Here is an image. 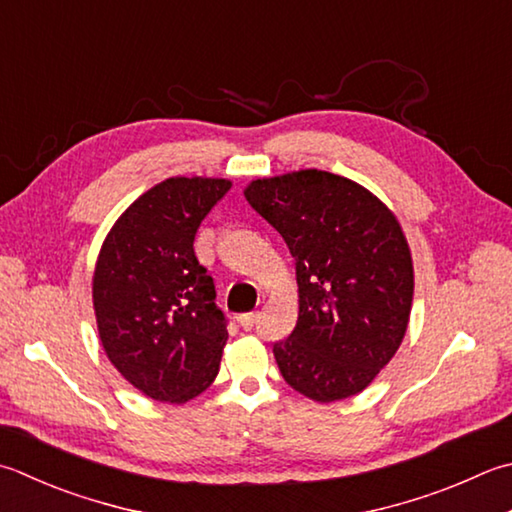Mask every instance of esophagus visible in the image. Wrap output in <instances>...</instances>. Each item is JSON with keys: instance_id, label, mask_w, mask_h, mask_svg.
Returning a JSON list of instances; mask_svg holds the SVG:
<instances>
[{"instance_id": "1", "label": "esophagus", "mask_w": 512, "mask_h": 512, "mask_svg": "<svg viewBox=\"0 0 512 512\" xmlns=\"http://www.w3.org/2000/svg\"><path fill=\"white\" fill-rule=\"evenodd\" d=\"M257 313H244V315H239V326H242L244 330H250L253 328L255 324H257Z\"/></svg>"}]
</instances>
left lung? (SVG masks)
<instances>
[{
  "label": "left lung",
  "mask_w": 512,
  "mask_h": 512,
  "mask_svg": "<svg viewBox=\"0 0 512 512\" xmlns=\"http://www.w3.org/2000/svg\"><path fill=\"white\" fill-rule=\"evenodd\" d=\"M244 195L295 259L299 317L273 346L284 379L322 404L362 393L408 326L413 259L402 226L364 186L326 170L257 179Z\"/></svg>",
  "instance_id": "8db88e82"
}]
</instances>
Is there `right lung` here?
I'll list each match as a JSON object with an SVG mask.
<instances>
[{
	"label": "right lung",
	"mask_w": 512,
	"mask_h": 512,
	"mask_svg": "<svg viewBox=\"0 0 512 512\" xmlns=\"http://www.w3.org/2000/svg\"><path fill=\"white\" fill-rule=\"evenodd\" d=\"M228 190L226 179L170 177L128 206L99 253L93 304L104 350L157 402L184 404L219 373L228 317L193 244Z\"/></svg>",
	"instance_id": "right-lung-1"
}]
</instances>
